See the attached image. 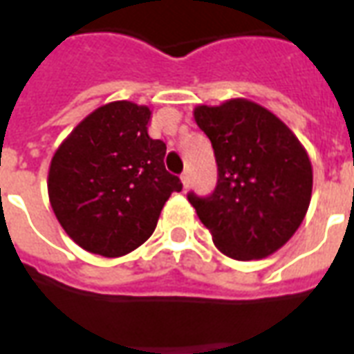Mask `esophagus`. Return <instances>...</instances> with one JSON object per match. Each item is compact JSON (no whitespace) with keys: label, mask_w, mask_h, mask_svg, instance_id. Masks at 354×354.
<instances>
[{"label":"esophagus","mask_w":354,"mask_h":354,"mask_svg":"<svg viewBox=\"0 0 354 354\" xmlns=\"http://www.w3.org/2000/svg\"><path fill=\"white\" fill-rule=\"evenodd\" d=\"M180 183H183V187L185 188L190 187V177H188V174L180 175Z\"/></svg>","instance_id":"esophagus-1"}]
</instances>
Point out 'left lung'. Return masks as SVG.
I'll return each mask as SVG.
<instances>
[{
  "mask_svg": "<svg viewBox=\"0 0 354 354\" xmlns=\"http://www.w3.org/2000/svg\"><path fill=\"white\" fill-rule=\"evenodd\" d=\"M194 119L214 149L218 185L209 198L190 192L188 201L212 243L237 261L274 254L310 207L308 151L280 117L248 98L196 106Z\"/></svg>",
  "mask_w": 354,
  "mask_h": 354,
  "instance_id": "8db88e82",
  "label": "left lung"
}]
</instances>
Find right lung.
<instances>
[{"mask_svg": "<svg viewBox=\"0 0 354 354\" xmlns=\"http://www.w3.org/2000/svg\"><path fill=\"white\" fill-rule=\"evenodd\" d=\"M149 123L147 106L108 102L52 156L50 205L66 235L91 254L121 257L142 246L171 192L183 190L164 166L166 143L149 138Z\"/></svg>", "mask_w": 354, "mask_h": 354, "instance_id": "1", "label": "right lung"}]
</instances>
